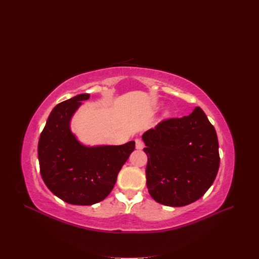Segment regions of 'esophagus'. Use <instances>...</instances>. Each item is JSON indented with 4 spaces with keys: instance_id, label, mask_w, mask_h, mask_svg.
<instances>
[{
    "instance_id": "1",
    "label": "esophagus",
    "mask_w": 259,
    "mask_h": 259,
    "mask_svg": "<svg viewBox=\"0 0 259 259\" xmlns=\"http://www.w3.org/2000/svg\"><path fill=\"white\" fill-rule=\"evenodd\" d=\"M135 146H136V149L137 150H142L143 147H144V143H143V141L141 140V139H136L135 140Z\"/></svg>"
}]
</instances>
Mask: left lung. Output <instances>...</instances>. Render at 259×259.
Listing matches in <instances>:
<instances>
[{"mask_svg": "<svg viewBox=\"0 0 259 259\" xmlns=\"http://www.w3.org/2000/svg\"><path fill=\"white\" fill-rule=\"evenodd\" d=\"M142 139L147 156L146 186L156 202L186 206L212 186L220 162L218 139L202 108L197 106L190 116L160 122Z\"/></svg>", "mask_w": 259, "mask_h": 259, "instance_id": "obj_1", "label": "left lung"}]
</instances>
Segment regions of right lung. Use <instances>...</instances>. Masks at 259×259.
Segmentation results:
<instances>
[{"mask_svg":"<svg viewBox=\"0 0 259 259\" xmlns=\"http://www.w3.org/2000/svg\"><path fill=\"white\" fill-rule=\"evenodd\" d=\"M89 97L90 94L84 93L57 104L38 143L40 172L45 184L56 197L72 205H93L104 200L135 149L134 141L92 147L78 141L69 122L82 101Z\"/></svg>","mask_w":259,"mask_h":259,"instance_id":"obj_1","label":"right lung"}]
</instances>
